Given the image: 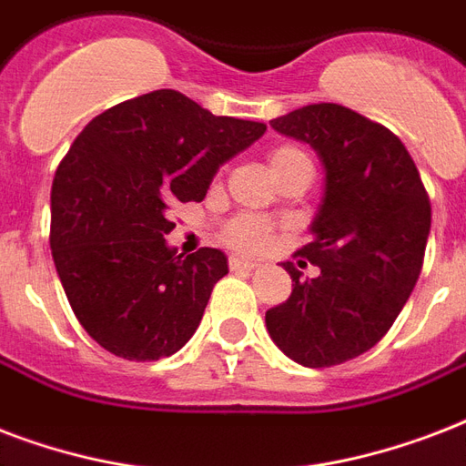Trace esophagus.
Masks as SVG:
<instances>
[{"label": "esophagus", "mask_w": 466, "mask_h": 466, "mask_svg": "<svg viewBox=\"0 0 466 466\" xmlns=\"http://www.w3.org/2000/svg\"><path fill=\"white\" fill-rule=\"evenodd\" d=\"M228 265L233 272H252V269L258 267L252 259H243V258H230Z\"/></svg>", "instance_id": "34e87169"}]
</instances>
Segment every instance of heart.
<instances>
[{
	"mask_svg": "<svg viewBox=\"0 0 466 466\" xmlns=\"http://www.w3.org/2000/svg\"><path fill=\"white\" fill-rule=\"evenodd\" d=\"M301 155L304 153H301L299 147L282 146L269 153V165L277 167V165H284V162L294 160V157H301ZM272 223L267 221L265 216L258 214H238L223 226V240H226V245H230L233 250L240 252L265 250L267 245L272 243Z\"/></svg>",
	"mask_w": 466,
	"mask_h": 466,
	"instance_id": "1",
	"label": "heart"
}]
</instances>
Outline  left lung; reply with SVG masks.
<instances>
[{
	"label": "left lung",
	"mask_w": 466,
	"mask_h": 466,
	"mask_svg": "<svg viewBox=\"0 0 466 466\" xmlns=\"http://www.w3.org/2000/svg\"><path fill=\"white\" fill-rule=\"evenodd\" d=\"M269 126L319 153L326 189L313 240L297 250L320 274L301 279L297 265L284 262L294 289L265 313L267 330L294 362L333 367L374 348L409 301L431 233V199L401 140L348 106L309 104Z\"/></svg>",
	"instance_id": "obj_1"
}]
</instances>
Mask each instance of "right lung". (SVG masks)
<instances>
[{"label": "right lung", "mask_w": 466, "mask_h": 466, "mask_svg": "<svg viewBox=\"0 0 466 466\" xmlns=\"http://www.w3.org/2000/svg\"><path fill=\"white\" fill-rule=\"evenodd\" d=\"M265 131L157 89L75 138L53 179L50 250L72 311L104 350L153 362L192 338L228 259L216 248L177 255L167 208L204 199L223 162Z\"/></svg>", "instance_id": "obj_1"}]
</instances>
